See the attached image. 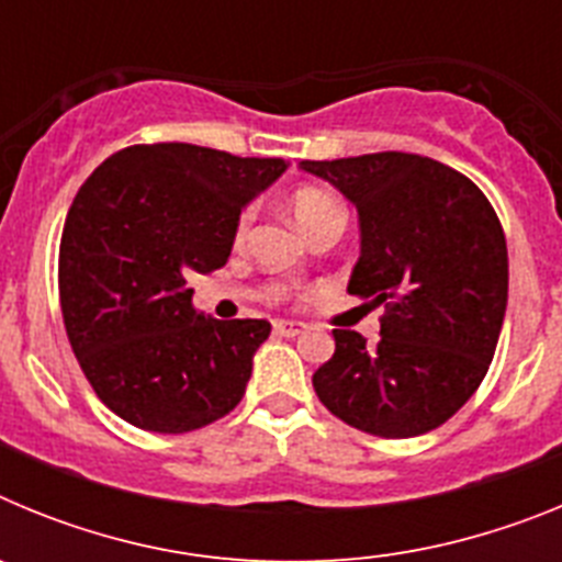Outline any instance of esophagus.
I'll list each match as a JSON object with an SVG mask.
<instances>
[{"instance_id": "obj_1", "label": "esophagus", "mask_w": 562, "mask_h": 562, "mask_svg": "<svg viewBox=\"0 0 562 562\" xmlns=\"http://www.w3.org/2000/svg\"><path fill=\"white\" fill-rule=\"evenodd\" d=\"M272 329L281 337H295L306 329V324H301V321H272Z\"/></svg>"}]
</instances>
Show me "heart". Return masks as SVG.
Returning a JSON list of instances; mask_svg holds the SVG:
<instances>
[{
    "label": "heart",
    "instance_id": "heart-1",
    "mask_svg": "<svg viewBox=\"0 0 562 562\" xmlns=\"http://www.w3.org/2000/svg\"><path fill=\"white\" fill-rule=\"evenodd\" d=\"M292 213H295L297 225L304 227L306 233H312L321 222L331 220V216H346L340 202H337L331 193L321 191V188H301V191H295V196H292ZM250 222H252V207H245L236 225L238 236L247 231Z\"/></svg>",
    "mask_w": 562,
    "mask_h": 562
}]
</instances>
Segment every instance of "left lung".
I'll return each mask as SVG.
<instances>
[{
  "mask_svg": "<svg viewBox=\"0 0 562 562\" xmlns=\"http://www.w3.org/2000/svg\"><path fill=\"white\" fill-rule=\"evenodd\" d=\"M360 213L349 292L385 306L380 342L335 329L312 376L317 400L351 428L408 439L439 428L479 391L509 290L504 227L481 188L430 157L376 151L304 160Z\"/></svg>",
  "mask_w": 562,
  "mask_h": 562,
  "instance_id": "left-lung-1",
  "label": "left lung"
}]
</instances>
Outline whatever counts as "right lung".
<instances>
[{
  "label": "right lung",
  "mask_w": 562,
  "mask_h": 562,
  "mask_svg": "<svg viewBox=\"0 0 562 562\" xmlns=\"http://www.w3.org/2000/svg\"><path fill=\"white\" fill-rule=\"evenodd\" d=\"M284 171L281 157L143 143L78 188L58 250L64 326L98 400L128 425L188 434L241 402L270 324L196 315L186 281L225 267L241 207Z\"/></svg>",
  "instance_id": "1"
}]
</instances>
